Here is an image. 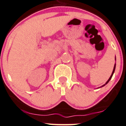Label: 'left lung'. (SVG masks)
Segmentation results:
<instances>
[{
	"label": "left lung",
	"mask_w": 126,
	"mask_h": 126,
	"mask_svg": "<svg viewBox=\"0 0 126 126\" xmlns=\"http://www.w3.org/2000/svg\"><path fill=\"white\" fill-rule=\"evenodd\" d=\"M115 60H116V57H115ZM115 68H116V63H115V65H114V68H113V72H112V73H111V76H110V78L109 79V80H108L106 82V83H105V84L104 85H103L102 86H101V87H99V88H101V87H104V86H105V85H107V84L108 83H109V81L110 80H111V77H112V76H113V74H114V72H115Z\"/></svg>",
	"instance_id": "8db88e82"
}]
</instances>
